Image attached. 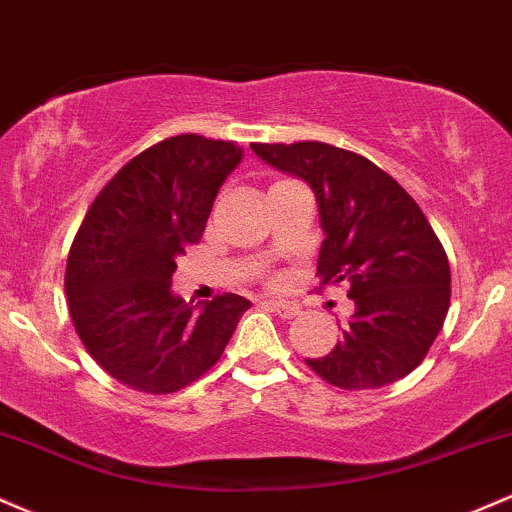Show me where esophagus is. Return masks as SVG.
Instances as JSON below:
<instances>
[{
  "label": "esophagus",
  "instance_id": "1",
  "mask_svg": "<svg viewBox=\"0 0 512 512\" xmlns=\"http://www.w3.org/2000/svg\"><path fill=\"white\" fill-rule=\"evenodd\" d=\"M270 309L275 311L280 318H285V321H290V318L299 316V306H294L290 302H278V299H273V302H268Z\"/></svg>",
  "mask_w": 512,
  "mask_h": 512
}]
</instances>
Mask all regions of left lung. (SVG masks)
I'll return each instance as SVG.
<instances>
[{
	"mask_svg": "<svg viewBox=\"0 0 512 512\" xmlns=\"http://www.w3.org/2000/svg\"><path fill=\"white\" fill-rule=\"evenodd\" d=\"M314 191L326 234L321 285H347L354 314L326 357L306 359L330 386L381 388L422 364L450 306L448 256L422 208L364 155L328 143H251Z\"/></svg>",
	"mask_w": 512,
	"mask_h": 512,
	"instance_id": "1",
	"label": "left lung"
}]
</instances>
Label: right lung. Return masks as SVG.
<instances>
[{
  "instance_id": "obj_1",
  "label": "right lung",
  "mask_w": 512,
  "mask_h": 512,
  "mask_svg": "<svg viewBox=\"0 0 512 512\" xmlns=\"http://www.w3.org/2000/svg\"><path fill=\"white\" fill-rule=\"evenodd\" d=\"M242 155L234 141L165 138L114 174L78 227L64 275L69 314L90 357L124 386L167 395L194 383L251 306L225 292L196 309L172 292L177 256L201 242Z\"/></svg>"
}]
</instances>
